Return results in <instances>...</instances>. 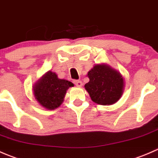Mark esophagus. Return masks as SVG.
Instances as JSON below:
<instances>
[{
  "instance_id": "34e87169",
  "label": "esophagus",
  "mask_w": 158,
  "mask_h": 158,
  "mask_svg": "<svg viewBox=\"0 0 158 158\" xmlns=\"http://www.w3.org/2000/svg\"><path fill=\"white\" fill-rule=\"evenodd\" d=\"M74 84H75L77 87H81V86H82V84H83V83L81 82V81H80V80H74Z\"/></svg>"
}]
</instances>
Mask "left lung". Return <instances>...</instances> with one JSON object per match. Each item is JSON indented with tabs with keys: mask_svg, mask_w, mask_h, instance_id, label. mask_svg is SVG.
<instances>
[{
	"mask_svg": "<svg viewBox=\"0 0 158 158\" xmlns=\"http://www.w3.org/2000/svg\"><path fill=\"white\" fill-rule=\"evenodd\" d=\"M90 81L84 87L94 102L101 105L114 104L120 99L124 79L119 72L104 64H97L87 74Z\"/></svg>",
	"mask_w": 158,
	"mask_h": 158,
	"instance_id": "obj_1",
	"label": "left lung"
}]
</instances>
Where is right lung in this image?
Here are the masks:
<instances>
[{"instance_id":"add662e5","label":"right lung","mask_w":158,"mask_h":158,"mask_svg":"<svg viewBox=\"0 0 158 158\" xmlns=\"http://www.w3.org/2000/svg\"><path fill=\"white\" fill-rule=\"evenodd\" d=\"M74 84L67 80L59 79L54 72L48 71L34 87V94L40 105L53 110L61 104L66 90Z\"/></svg>"}]
</instances>
